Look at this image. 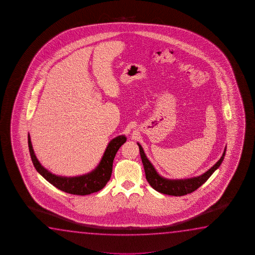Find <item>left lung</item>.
I'll return each mask as SVG.
<instances>
[{
	"label": "left lung",
	"mask_w": 255,
	"mask_h": 255,
	"mask_svg": "<svg viewBox=\"0 0 255 255\" xmlns=\"http://www.w3.org/2000/svg\"><path fill=\"white\" fill-rule=\"evenodd\" d=\"M140 151V155L142 159V165L145 172V177L150 186L154 190L160 192L161 194H168L173 196H182L185 194H190L192 192L196 190L200 186L207 181L208 178L212 176L217 168H220V164L224 160L226 154V147H225L223 154L220 160L217 161L212 168L208 169L207 171L197 176V177H187V178H180V179H171L160 176L157 172L154 166L151 161L148 160L145 152L142 149V145L137 142Z\"/></svg>",
	"instance_id": "1"
}]
</instances>
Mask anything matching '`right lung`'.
<instances>
[{"mask_svg":"<svg viewBox=\"0 0 255 255\" xmlns=\"http://www.w3.org/2000/svg\"><path fill=\"white\" fill-rule=\"evenodd\" d=\"M27 138H28L27 140H28V148L30 152L31 160L37 172L58 189L69 194H78V195L93 194L103 189L104 186H106L107 182L110 180L112 176L113 160L115 158L117 151L127 141V137L124 134H121L115 138L112 139L109 142L104 155L95 169L80 176L65 177V176H59V175L53 174L40 163L33 149L29 134Z\"/></svg>","mask_w":255,"mask_h":255,"instance_id":"add662e5","label":"right lung"}]
</instances>
